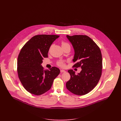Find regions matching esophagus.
<instances>
[{"instance_id": "1", "label": "esophagus", "mask_w": 121, "mask_h": 121, "mask_svg": "<svg viewBox=\"0 0 121 121\" xmlns=\"http://www.w3.org/2000/svg\"><path fill=\"white\" fill-rule=\"evenodd\" d=\"M65 72H66V71L64 70H63V69H61V70H60V72H61V73H65Z\"/></svg>"}]
</instances>
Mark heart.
Segmentation results:
<instances>
[{
  "instance_id": "obj_1",
  "label": "heart",
  "mask_w": 121,
  "mask_h": 121,
  "mask_svg": "<svg viewBox=\"0 0 121 121\" xmlns=\"http://www.w3.org/2000/svg\"><path fill=\"white\" fill-rule=\"evenodd\" d=\"M69 44H68L67 43L65 42H62V46H65V45H68ZM58 65L60 67H64L65 66V62L64 61H62V60H60L57 63Z\"/></svg>"
}]
</instances>
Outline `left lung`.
<instances>
[{
  "label": "left lung",
  "instance_id": "left-lung-1",
  "mask_svg": "<svg viewBox=\"0 0 121 121\" xmlns=\"http://www.w3.org/2000/svg\"><path fill=\"white\" fill-rule=\"evenodd\" d=\"M66 36L74 49L73 61L76 63L73 66L82 69L77 74L72 69L68 70L71 77L66 83V87L75 95H84L93 89L100 79L103 64L102 53L96 43L87 36Z\"/></svg>",
  "mask_w": 121,
  "mask_h": 121
}]
</instances>
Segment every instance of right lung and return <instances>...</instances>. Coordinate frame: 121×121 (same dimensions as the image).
<instances>
[{
	"label": "right lung",
	"instance_id": "1",
	"mask_svg": "<svg viewBox=\"0 0 121 121\" xmlns=\"http://www.w3.org/2000/svg\"><path fill=\"white\" fill-rule=\"evenodd\" d=\"M60 36L38 35L32 37L23 46L17 58L18 78L24 88L29 93L39 95L48 91L60 70L52 67L44 70L41 64L53 41Z\"/></svg>",
	"mask_w": 121,
	"mask_h": 121
}]
</instances>
